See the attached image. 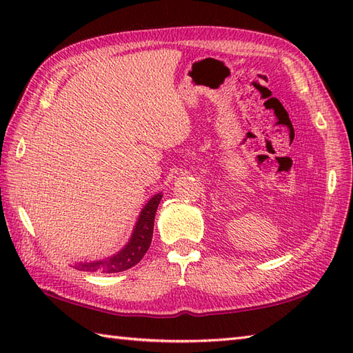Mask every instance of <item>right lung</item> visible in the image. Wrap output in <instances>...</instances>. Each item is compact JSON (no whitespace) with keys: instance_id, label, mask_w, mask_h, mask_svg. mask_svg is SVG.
<instances>
[{"instance_id":"1","label":"right lung","mask_w":353,"mask_h":353,"mask_svg":"<svg viewBox=\"0 0 353 353\" xmlns=\"http://www.w3.org/2000/svg\"><path fill=\"white\" fill-rule=\"evenodd\" d=\"M162 192H157L150 199L138 216L134 224L130 239L121 250L112 254L109 258L91 261V262H77L72 267L83 272H101V273H118L129 270L144 258L153 238V226L156 209L161 203Z\"/></svg>"}]
</instances>
